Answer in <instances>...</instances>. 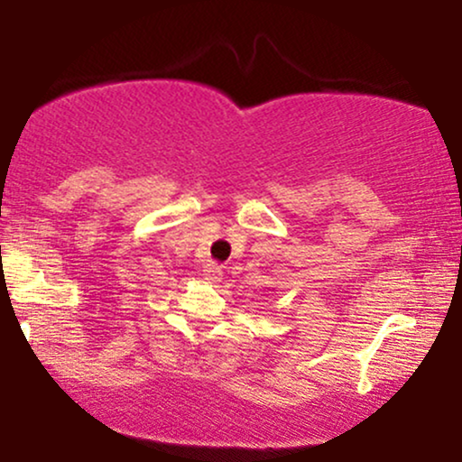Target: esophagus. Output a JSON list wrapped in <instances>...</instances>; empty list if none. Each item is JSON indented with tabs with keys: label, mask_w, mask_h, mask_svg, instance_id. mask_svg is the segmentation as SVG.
Segmentation results:
<instances>
[{
	"label": "esophagus",
	"mask_w": 462,
	"mask_h": 462,
	"mask_svg": "<svg viewBox=\"0 0 462 462\" xmlns=\"http://www.w3.org/2000/svg\"><path fill=\"white\" fill-rule=\"evenodd\" d=\"M204 280H208L210 283H218L223 280V267L217 263H208L204 267Z\"/></svg>",
	"instance_id": "1"
}]
</instances>
